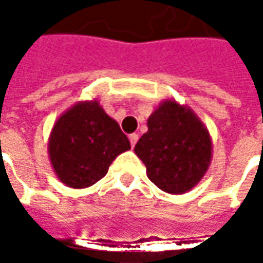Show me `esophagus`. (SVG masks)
I'll use <instances>...</instances> for the list:
<instances>
[{"instance_id":"1","label":"esophagus","mask_w":263,"mask_h":263,"mask_svg":"<svg viewBox=\"0 0 263 263\" xmlns=\"http://www.w3.org/2000/svg\"><path fill=\"white\" fill-rule=\"evenodd\" d=\"M128 139H130V145H132V146H135V145L137 143V140H139V135L133 133V135H130V136H128Z\"/></svg>"}]
</instances>
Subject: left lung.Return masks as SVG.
Here are the masks:
<instances>
[{
  "instance_id": "1",
  "label": "left lung",
  "mask_w": 263,
  "mask_h": 263,
  "mask_svg": "<svg viewBox=\"0 0 263 263\" xmlns=\"http://www.w3.org/2000/svg\"><path fill=\"white\" fill-rule=\"evenodd\" d=\"M135 154L147 178L170 195H183L199 184L212 159V139L195 111L165 99L147 118V132Z\"/></svg>"
}]
</instances>
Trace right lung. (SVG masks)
<instances>
[{
    "label": "right lung",
    "mask_w": 263,
    "mask_h": 263,
    "mask_svg": "<svg viewBox=\"0 0 263 263\" xmlns=\"http://www.w3.org/2000/svg\"><path fill=\"white\" fill-rule=\"evenodd\" d=\"M130 142L98 99L80 101L57 118L48 139V155L61 183L86 189L105 177Z\"/></svg>",
    "instance_id": "add662e5"
}]
</instances>
